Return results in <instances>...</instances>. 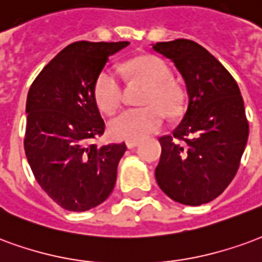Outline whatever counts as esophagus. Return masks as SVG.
<instances>
[{"label":"esophagus","mask_w":262,"mask_h":262,"mask_svg":"<svg viewBox=\"0 0 262 262\" xmlns=\"http://www.w3.org/2000/svg\"><path fill=\"white\" fill-rule=\"evenodd\" d=\"M138 144H139L138 139H133V141H127V142H125L127 148H129V149H131V148H135V146H138Z\"/></svg>","instance_id":"1"}]
</instances>
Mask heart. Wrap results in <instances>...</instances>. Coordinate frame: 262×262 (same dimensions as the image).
<instances>
[{"instance_id": "obj_1", "label": "heart", "mask_w": 262, "mask_h": 262, "mask_svg": "<svg viewBox=\"0 0 262 262\" xmlns=\"http://www.w3.org/2000/svg\"><path fill=\"white\" fill-rule=\"evenodd\" d=\"M124 75L146 85L141 103L145 107L127 108L110 120L108 134L120 141L142 139L156 133L165 124L166 113L176 114L183 107L184 93L171 81L169 64L158 55H142L127 61ZM93 97L99 110L112 113L123 102V82L112 67L100 71L93 85Z\"/></svg>"}]
</instances>
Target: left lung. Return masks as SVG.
Wrapping results in <instances>:
<instances>
[{
    "mask_svg": "<svg viewBox=\"0 0 262 262\" xmlns=\"http://www.w3.org/2000/svg\"><path fill=\"white\" fill-rule=\"evenodd\" d=\"M184 78L188 107L171 135L160 137L155 177L176 202L198 207L215 200L236 176L249 138V121L237 83L195 41L176 39L152 45Z\"/></svg>",
    "mask_w": 262,
    "mask_h": 262,
    "instance_id": "8db88e82",
    "label": "left lung"
}]
</instances>
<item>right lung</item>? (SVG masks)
Instances as JSON below:
<instances>
[{"label": "right lung", "instance_id": "1", "mask_svg": "<svg viewBox=\"0 0 262 262\" xmlns=\"http://www.w3.org/2000/svg\"><path fill=\"white\" fill-rule=\"evenodd\" d=\"M128 41L67 46L41 70L26 100L25 154L34 179L67 211L97 207L112 194L125 144L97 148L104 133L93 85L108 55Z\"/></svg>", "mask_w": 262, "mask_h": 262}]
</instances>
